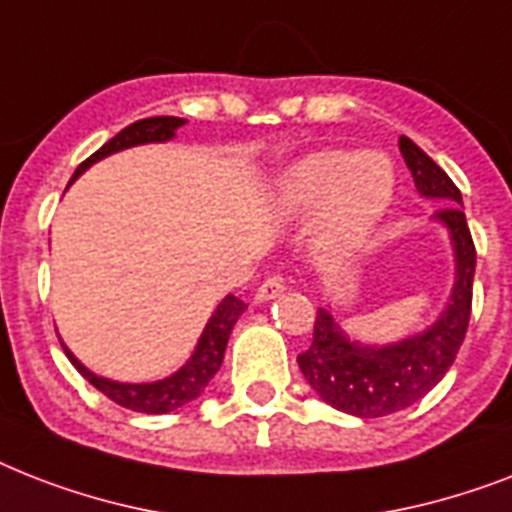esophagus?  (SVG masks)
<instances>
[{
	"instance_id": "obj_1",
	"label": "esophagus",
	"mask_w": 512,
	"mask_h": 512,
	"mask_svg": "<svg viewBox=\"0 0 512 512\" xmlns=\"http://www.w3.org/2000/svg\"><path fill=\"white\" fill-rule=\"evenodd\" d=\"M281 292H284V281L273 276V279H268V281H263V284H260V289H257V300H260V303H265V300H273V297H279Z\"/></svg>"
}]
</instances>
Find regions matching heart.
<instances>
[{
	"label": "heart",
	"mask_w": 512,
	"mask_h": 512,
	"mask_svg": "<svg viewBox=\"0 0 512 512\" xmlns=\"http://www.w3.org/2000/svg\"><path fill=\"white\" fill-rule=\"evenodd\" d=\"M396 199V170L377 151L321 148L281 170L273 201L281 215L313 212L308 241L321 260H345L366 247Z\"/></svg>",
	"instance_id": "heart-1"
}]
</instances>
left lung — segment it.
I'll return each instance as SVG.
<instances>
[{
  "label": "left lung",
  "instance_id": "1",
  "mask_svg": "<svg viewBox=\"0 0 512 512\" xmlns=\"http://www.w3.org/2000/svg\"><path fill=\"white\" fill-rule=\"evenodd\" d=\"M417 193L441 201L433 220L449 233L454 255V284L438 319L422 332L396 342H361L350 337L332 305L319 308L311 348L297 356L300 372L321 401L353 417H385L417 404L444 380L457 358L470 321L476 247L462 209V193L433 159L412 140H398Z\"/></svg>",
  "mask_w": 512,
  "mask_h": 512
}]
</instances>
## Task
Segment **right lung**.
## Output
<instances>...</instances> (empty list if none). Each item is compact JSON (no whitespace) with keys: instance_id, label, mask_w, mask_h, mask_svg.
<instances>
[{"instance_id":"add662e5","label":"right lung","mask_w":512,"mask_h":512,"mask_svg":"<svg viewBox=\"0 0 512 512\" xmlns=\"http://www.w3.org/2000/svg\"><path fill=\"white\" fill-rule=\"evenodd\" d=\"M185 124V119H177V116H151V119H140V122L124 127L119 135L108 140L106 146H100L90 159H84L79 167H76L71 183L76 177L84 175L90 170L92 164H98L100 159H106L111 154H119L124 148H135V146H148V143H167V140L175 138V132ZM68 183V185H71ZM247 311V305L241 303L239 297L225 295L217 308L209 316L207 327L201 332L196 348L188 356L177 372L167 374L164 380L154 382H119V380H108V377H100V374L90 372L87 366L79 361V358L66 348L63 342V350H66L68 361L79 369L84 380L95 385L100 393H106L114 404L124 406V409H132V412H143V414H167L172 409H180L183 404L193 401V398L201 396V390L207 388L209 380L215 377L220 364H223L225 356V345H228V337H231L233 324L239 321L241 313Z\"/></svg>"}]
</instances>
